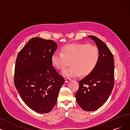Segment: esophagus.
Masks as SVG:
<instances>
[{
    "label": "esophagus",
    "instance_id": "esophagus-1",
    "mask_svg": "<svg viewBox=\"0 0 130 130\" xmlns=\"http://www.w3.org/2000/svg\"><path fill=\"white\" fill-rule=\"evenodd\" d=\"M71 80V79L70 78H65V82L66 83H68Z\"/></svg>",
    "mask_w": 130,
    "mask_h": 130
}]
</instances>
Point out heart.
Masks as SVG:
<instances>
[{"label": "heart", "instance_id": "b5f03b06", "mask_svg": "<svg viewBox=\"0 0 130 130\" xmlns=\"http://www.w3.org/2000/svg\"><path fill=\"white\" fill-rule=\"evenodd\" d=\"M99 56V50L96 46L87 43L71 44L63 46L62 52H54L51 56V62L55 68L61 70L71 61V66L62 70V75L76 77L92 72L98 63Z\"/></svg>", "mask_w": 130, "mask_h": 130}]
</instances>
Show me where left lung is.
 Listing matches in <instances>:
<instances>
[{
  "mask_svg": "<svg viewBox=\"0 0 130 130\" xmlns=\"http://www.w3.org/2000/svg\"><path fill=\"white\" fill-rule=\"evenodd\" d=\"M99 50L98 63L92 72L79 82L76 93L78 104L85 111L100 108L110 96L114 85V60L107 46L95 36H89Z\"/></svg>",
  "mask_w": 130,
  "mask_h": 130,
  "instance_id": "left-lung-1",
  "label": "left lung"
}]
</instances>
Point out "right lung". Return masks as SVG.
Listing matches in <instances>:
<instances>
[{
    "label": "right lung",
    "instance_id": "1",
    "mask_svg": "<svg viewBox=\"0 0 130 130\" xmlns=\"http://www.w3.org/2000/svg\"><path fill=\"white\" fill-rule=\"evenodd\" d=\"M57 48L53 40L34 37L17 56L14 85L25 104L38 113L52 110L64 83L51 62V56Z\"/></svg>",
    "mask_w": 130,
    "mask_h": 130
}]
</instances>
